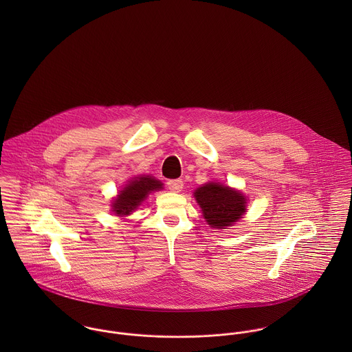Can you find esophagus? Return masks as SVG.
Masks as SVG:
<instances>
[{"label": "esophagus", "mask_w": 352, "mask_h": 352, "mask_svg": "<svg viewBox=\"0 0 352 352\" xmlns=\"http://www.w3.org/2000/svg\"><path fill=\"white\" fill-rule=\"evenodd\" d=\"M166 184H168V188H169L172 192H180V191L183 190V187H184V183H183V180H180V179L169 180Z\"/></svg>", "instance_id": "esophagus-1"}]
</instances>
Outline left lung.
Segmentation results:
<instances>
[{
    "label": "left lung",
    "mask_w": 352,
    "mask_h": 352,
    "mask_svg": "<svg viewBox=\"0 0 352 352\" xmlns=\"http://www.w3.org/2000/svg\"><path fill=\"white\" fill-rule=\"evenodd\" d=\"M203 217L211 228L225 229L237 222L245 212L247 199L243 194L218 183H208L195 192Z\"/></svg>",
    "instance_id": "obj_1"
}]
</instances>
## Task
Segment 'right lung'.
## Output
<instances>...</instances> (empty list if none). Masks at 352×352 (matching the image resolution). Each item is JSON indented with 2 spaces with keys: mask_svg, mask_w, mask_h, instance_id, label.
Wrapping results in <instances>:
<instances>
[{
  "mask_svg": "<svg viewBox=\"0 0 352 352\" xmlns=\"http://www.w3.org/2000/svg\"><path fill=\"white\" fill-rule=\"evenodd\" d=\"M162 188V183L153 179L151 176H142L131 180L126 187L120 191L118 198L112 201V211L118 215H129L133 210H135L151 191H157Z\"/></svg>",
  "mask_w": 352,
  "mask_h": 352,
  "instance_id": "right-lung-1",
  "label": "right lung"
}]
</instances>
